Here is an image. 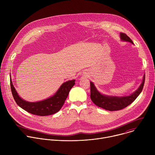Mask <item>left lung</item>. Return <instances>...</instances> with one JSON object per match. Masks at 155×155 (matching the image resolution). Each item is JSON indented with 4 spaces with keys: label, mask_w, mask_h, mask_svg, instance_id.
Here are the masks:
<instances>
[{
    "label": "left lung",
    "mask_w": 155,
    "mask_h": 155,
    "mask_svg": "<svg viewBox=\"0 0 155 155\" xmlns=\"http://www.w3.org/2000/svg\"><path fill=\"white\" fill-rule=\"evenodd\" d=\"M121 39L123 41H126L133 43L132 40L124 33H120ZM145 75H144L143 81L139 87L133 94L128 96L124 97H115L107 96L101 94L94 86L93 82H90L91 87V99L93 103L97 106L105 109L108 111H117L124 108L131 103L133 102L135 99L142 92L145 83Z\"/></svg>",
    "instance_id": "left-lung-1"
}]
</instances>
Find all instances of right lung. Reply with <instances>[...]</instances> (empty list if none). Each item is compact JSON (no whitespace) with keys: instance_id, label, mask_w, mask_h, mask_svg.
Listing matches in <instances>:
<instances>
[{"instance_id":"obj_1","label":"right lung","mask_w":155,"mask_h":155,"mask_svg":"<svg viewBox=\"0 0 155 155\" xmlns=\"http://www.w3.org/2000/svg\"><path fill=\"white\" fill-rule=\"evenodd\" d=\"M75 84V80L64 83L56 93L52 97L37 102H29L22 99L18 94L10 80L13 97L16 104L28 112L38 116L53 115L59 111L67 99L71 88Z\"/></svg>"}]
</instances>
